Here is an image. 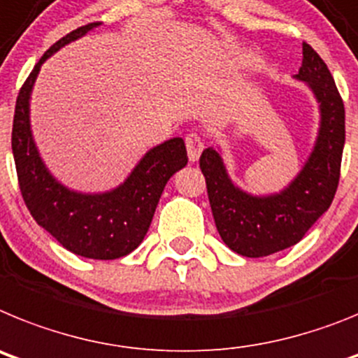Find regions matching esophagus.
<instances>
[{"mask_svg": "<svg viewBox=\"0 0 358 358\" xmlns=\"http://www.w3.org/2000/svg\"><path fill=\"white\" fill-rule=\"evenodd\" d=\"M185 145H187V155L191 162H196L205 148L203 138H201L198 133H189V135L185 136Z\"/></svg>", "mask_w": 358, "mask_h": 358, "instance_id": "obj_1", "label": "esophagus"}]
</instances>
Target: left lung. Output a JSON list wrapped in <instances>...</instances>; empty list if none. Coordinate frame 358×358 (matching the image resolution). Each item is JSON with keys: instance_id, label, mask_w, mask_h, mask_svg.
<instances>
[{"instance_id": "left-lung-1", "label": "left lung", "mask_w": 358, "mask_h": 358, "mask_svg": "<svg viewBox=\"0 0 358 358\" xmlns=\"http://www.w3.org/2000/svg\"><path fill=\"white\" fill-rule=\"evenodd\" d=\"M294 77L306 83L315 95L321 126L313 151L288 187L254 196L232 183L220 151L207 148L200 157L216 229L223 243L239 256H270L299 243L329 209L337 191L346 138L344 102L326 63L306 43L303 64Z\"/></svg>"}]
</instances>
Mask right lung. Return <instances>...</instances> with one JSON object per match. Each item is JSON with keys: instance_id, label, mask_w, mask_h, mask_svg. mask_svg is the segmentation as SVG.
<instances>
[{"instance_id": "1", "label": "right lung", "mask_w": 358, "mask_h": 358, "mask_svg": "<svg viewBox=\"0 0 358 358\" xmlns=\"http://www.w3.org/2000/svg\"><path fill=\"white\" fill-rule=\"evenodd\" d=\"M99 24H85L59 39L30 71L15 101L12 153L21 194L37 225L77 256L117 259L142 243L167 180L187 166V151L180 136L166 141L149 149L119 187L97 194L71 191L46 169L30 129L34 83L50 55Z\"/></svg>"}]
</instances>
